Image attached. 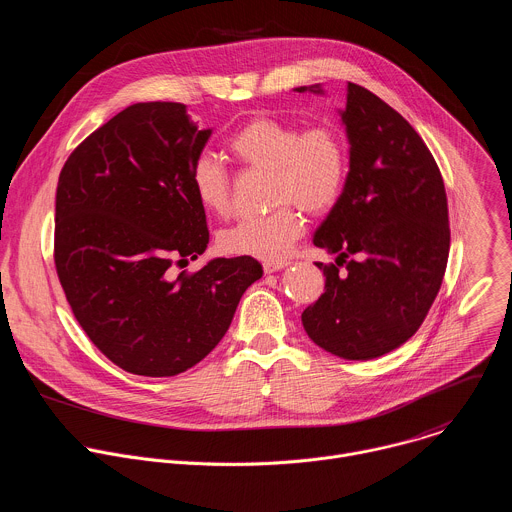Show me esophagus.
Listing matches in <instances>:
<instances>
[{
	"label": "esophagus",
	"mask_w": 512,
	"mask_h": 512,
	"mask_svg": "<svg viewBox=\"0 0 512 512\" xmlns=\"http://www.w3.org/2000/svg\"><path fill=\"white\" fill-rule=\"evenodd\" d=\"M287 265H289L287 261H265V263H263V271H265V273H275V271L285 269Z\"/></svg>",
	"instance_id": "obj_1"
}]
</instances>
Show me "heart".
Here are the masks:
<instances>
[{"mask_svg":"<svg viewBox=\"0 0 512 512\" xmlns=\"http://www.w3.org/2000/svg\"><path fill=\"white\" fill-rule=\"evenodd\" d=\"M231 154L253 170H269V197L277 207L249 217L219 235V247L237 257L283 259L305 231L303 209L323 215L342 197L350 170L348 142L333 124H299L257 116L227 142ZM191 189L199 205L219 217L233 209L231 175L221 160L201 154L191 166Z\"/></svg>","mask_w":512,"mask_h":512,"instance_id":"obj_1","label":"heart"}]
</instances>
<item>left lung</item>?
<instances>
[{
    "mask_svg": "<svg viewBox=\"0 0 512 512\" xmlns=\"http://www.w3.org/2000/svg\"><path fill=\"white\" fill-rule=\"evenodd\" d=\"M295 90L323 94L319 84ZM339 114L350 173L313 235V245L337 259L317 263L325 291L301 321L325 352L372 360L408 342L440 291L450 249L448 203L432 152L402 114L352 82Z\"/></svg>",
    "mask_w": 512,
    "mask_h": 512,
    "instance_id": "left-lung-1",
    "label": "left lung"
}]
</instances>
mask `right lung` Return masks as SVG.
<instances>
[{
    "instance_id": "right-lung-1",
    "label": "right lung",
    "mask_w": 512,
    "mask_h": 512,
    "mask_svg": "<svg viewBox=\"0 0 512 512\" xmlns=\"http://www.w3.org/2000/svg\"><path fill=\"white\" fill-rule=\"evenodd\" d=\"M211 132L181 102H138L94 130L60 173V283L90 342L136 376L168 378L199 364L263 275L253 257L173 271L209 243L191 166Z\"/></svg>"
}]
</instances>
